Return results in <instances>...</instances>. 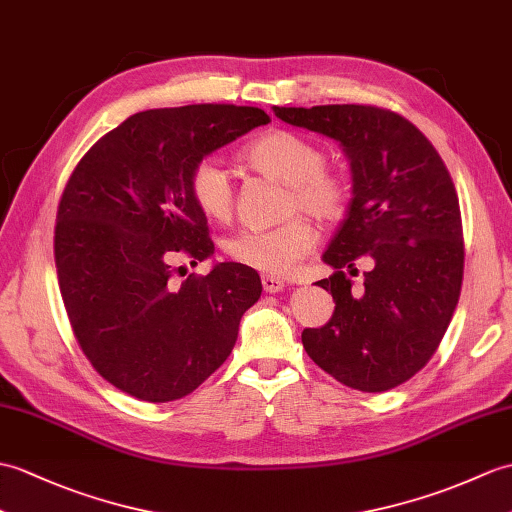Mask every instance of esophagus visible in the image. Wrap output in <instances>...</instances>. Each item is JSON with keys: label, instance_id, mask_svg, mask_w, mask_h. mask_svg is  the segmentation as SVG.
<instances>
[{"label": "esophagus", "instance_id": "34e87169", "mask_svg": "<svg viewBox=\"0 0 512 512\" xmlns=\"http://www.w3.org/2000/svg\"><path fill=\"white\" fill-rule=\"evenodd\" d=\"M261 285H264V290H266L268 294H277V292H283L285 281L279 279V277L264 275V277H261Z\"/></svg>", "mask_w": 512, "mask_h": 512}]
</instances>
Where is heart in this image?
<instances>
[{
    "instance_id": "heart-1",
    "label": "heart",
    "mask_w": 512,
    "mask_h": 512,
    "mask_svg": "<svg viewBox=\"0 0 512 512\" xmlns=\"http://www.w3.org/2000/svg\"><path fill=\"white\" fill-rule=\"evenodd\" d=\"M253 170L290 185L288 213L303 211L323 224L338 222L349 207V185L327 172L323 148L290 130H270L244 152ZM189 196L211 220H227L233 211V183L227 168L213 157L200 159L189 172ZM316 246V231L307 220L294 218L268 231H242L227 242V253L266 275H288Z\"/></svg>"
}]
</instances>
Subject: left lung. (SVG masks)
Wrapping results in <instances>:
<instances>
[{
    "instance_id": "left-lung-1",
    "label": "left lung",
    "mask_w": 512,
    "mask_h": 512,
    "mask_svg": "<svg viewBox=\"0 0 512 512\" xmlns=\"http://www.w3.org/2000/svg\"><path fill=\"white\" fill-rule=\"evenodd\" d=\"M290 126L340 144L351 165V202L323 261L334 275V316L303 331L307 355L344 386L384 392L419 373L458 305L465 246L456 187L441 154L406 117L377 106H275ZM372 259L360 291L346 270Z\"/></svg>"
}]
</instances>
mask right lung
I'll return each instance as SVG.
<instances>
[{
	"label": "right lung",
	"mask_w": 512,
	"mask_h": 512,
	"mask_svg": "<svg viewBox=\"0 0 512 512\" xmlns=\"http://www.w3.org/2000/svg\"><path fill=\"white\" fill-rule=\"evenodd\" d=\"M270 117L255 106L192 104L130 115L69 176L54 257L82 351L106 382L150 403L181 399L229 358L261 296L257 270L224 261L174 283L172 261L213 255L189 172Z\"/></svg>",
	"instance_id": "1"
}]
</instances>
